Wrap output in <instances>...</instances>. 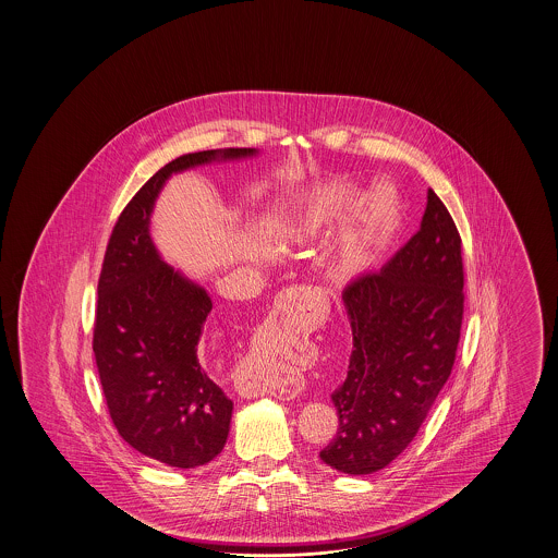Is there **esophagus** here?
Segmentation results:
<instances>
[{
    "label": "esophagus",
    "mask_w": 558,
    "mask_h": 558,
    "mask_svg": "<svg viewBox=\"0 0 558 558\" xmlns=\"http://www.w3.org/2000/svg\"><path fill=\"white\" fill-rule=\"evenodd\" d=\"M295 295H298V291H295ZM289 303H291V295H289ZM293 303H295V298H293ZM303 316H305V310H302V305H300V307H298V305H295V307L291 305L289 310H281V307H279V319L275 318L272 322H267V324H265V330H267V332H277L283 322L300 324ZM244 396H246V398H255V396H258V389L248 387V389L244 391Z\"/></svg>",
    "instance_id": "esophagus-1"
}]
</instances>
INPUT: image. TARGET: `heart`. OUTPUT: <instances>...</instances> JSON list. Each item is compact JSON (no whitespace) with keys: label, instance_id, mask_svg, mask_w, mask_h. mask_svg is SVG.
I'll return each instance as SVG.
<instances>
[{"label":"heart","instance_id":"1","mask_svg":"<svg viewBox=\"0 0 558 558\" xmlns=\"http://www.w3.org/2000/svg\"><path fill=\"white\" fill-rule=\"evenodd\" d=\"M359 195L352 183H332L307 195L287 222V236L300 244L326 239L347 222L332 258V277L342 283L375 267L401 226V202L391 185L381 183L365 197Z\"/></svg>","mask_w":558,"mask_h":558}]
</instances>
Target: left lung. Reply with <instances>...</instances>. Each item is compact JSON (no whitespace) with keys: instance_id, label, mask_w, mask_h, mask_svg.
<instances>
[{"instance_id":"8db88e82","label":"left lung","mask_w":558,"mask_h":558,"mask_svg":"<svg viewBox=\"0 0 558 558\" xmlns=\"http://www.w3.org/2000/svg\"><path fill=\"white\" fill-rule=\"evenodd\" d=\"M461 234L428 190L422 226L379 272L344 287L352 328L344 383L332 391L338 430L319 459L368 475L408 448L450 377L461 338Z\"/></svg>"}]
</instances>
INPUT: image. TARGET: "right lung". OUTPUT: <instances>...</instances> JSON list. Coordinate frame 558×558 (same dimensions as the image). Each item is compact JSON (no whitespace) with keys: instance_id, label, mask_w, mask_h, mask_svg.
I'll return each mask as SVG.
<instances>
[{"instance_id":"add662e5","label":"right lung","mask_w":558,"mask_h":558,"mask_svg":"<svg viewBox=\"0 0 558 558\" xmlns=\"http://www.w3.org/2000/svg\"><path fill=\"white\" fill-rule=\"evenodd\" d=\"M255 148L183 155L150 177L113 226L97 283L94 354L113 426L141 454L195 469L222 452L232 401L197 359L211 300L160 260L148 234L162 183L216 159Z\"/></svg>"}]
</instances>
